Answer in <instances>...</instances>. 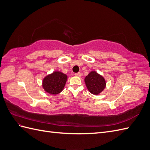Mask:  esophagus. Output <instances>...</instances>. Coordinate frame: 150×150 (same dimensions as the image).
I'll return each instance as SVG.
<instances>
[{
	"label": "esophagus",
	"instance_id": "1",
	"mask_svg": "<svg viewBox=\"0 0 150 150\" xmlns=\"http://www.w3.org/2000/svg\"><path fill=\"white\" fill-rule=\"evenodd\" d=\"M74 75H75L76 76L79 77V76H81V73H80V72H77V73H75Z\"/></svg>",
	"mask_w": 150,
	"mask_h": 150
}]
</instances>
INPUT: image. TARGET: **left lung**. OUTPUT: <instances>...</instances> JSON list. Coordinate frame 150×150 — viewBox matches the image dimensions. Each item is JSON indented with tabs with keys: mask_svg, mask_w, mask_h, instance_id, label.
I'll return each mask as SVG.
<instances>
[{
	"mask_svg": "<svg viewBox=\"0 0 150 150\" xmlns=\"http://www.w3.org/2000/svg\"><path fill=\"white\" fill-rule=\"evenodd\" d=\"M85 83L91 93L99 94L106 87V81L103 76L96 71H91L86 77Z\"/></svg>",
	"mask_w": 150,
	"mask_h": 150,
	"instance_id": "8db88e82",
	"label": "left lung"
}]
</instances>
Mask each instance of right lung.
<instances>
[{
  "label": "right lung",
  "mask_w": 150,
  "mask_h": 150,
  "mask_svg": "<svg viewBox=\"0 0 150 150\" xmlns=\"http://www.w3.org/2000/svg\"><path fill=\"white\" fill-rule=\"evenodd\" d=\"M67 78V75L62 73L61 72H54L43 79V88L49 94H57L64 89Z\"/></svg>",
  "instance_id": "add662e5"
}]
</instances>
